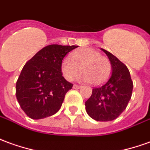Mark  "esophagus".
<instances>
[{"mask_svg": "<svg viewBox=\"0 0 150 150\" xmlns=\"http://www.w3.org/2000/svg\"><path fill=\"white\" fill-rule=\"evenodd\" d=\"M81 88V86L80 85H77V84H74L73 85V88L74 89H79V88Z\"/></svg>", "mask_w": 150, "mask_h": 150, "instance_id": "esophagus-1", "label": "esophagus"}]
</instances>
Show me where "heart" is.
Here are the masks:
<instances>
[{
	"mask_svg": "<svg viewBox=\"0 0 150 150\" xmlns=\"http://www.w3.org/2000/svg\"><path fill=\"white\" fill-rule=\"evenodd\" d=\"M82 73L78 79L94 85L104 83L111 73V64L106 57L92 48H83L71 54V58L64 57L61 63V71L69 81L75 78L79 71Z\"/></svg>",
	"mask_w": 150,
	"mask_h": 150,
	"instance_id": "heart-1",
	"label": "heart"
}]
</instances>
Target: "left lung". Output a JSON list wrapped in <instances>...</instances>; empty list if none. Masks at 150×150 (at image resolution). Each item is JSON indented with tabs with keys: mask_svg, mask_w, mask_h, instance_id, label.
Returning a JSON list of instances; mask_svg holds the SVG:
<instances>
[{
	"mask_svg": "<svg viewBox=\"0 0 150 150\" xmlns=\"http://www.w3.org/2000/svg\"><path fill=\"white\" fill-rule=\"evenodd\" d=\"M110 62L112 74L102 86L93 88L85 109L92 119L100 122L112 121L126 109L133 88L128 69L122 62L106 50L100 49Z\"/></svg>",
	"mask_w": 150,
	"mask_h": 150,
	"instance_id": "left-lung-1",
	"label": "left lung"
}]
</instances>
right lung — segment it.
<instances>
[{"label": "right lung", "mask_w": 150, "mask_h": 150, "mask_svg": "<svg viewBox=\"0 0 150 150\" xmlns=\"http://www.w3.org/2000/svg\"><path fill=\"white\" fill-rule=\"evenodd\" d=\"M77 47L50 45L24 65L16 83V97L28 117L45 119L60 110L66 93L73 86L62 76L61 63Z\"/></svg>", "instance_id": "add662e5"}]
</instances>
